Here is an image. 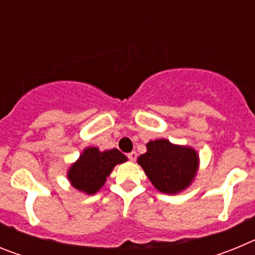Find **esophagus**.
<instances>
[{
    "mask_svg": "<svg viewBox=\"0 0 255 255\" xmlns=\"http://www.w3.org/2000/svg\"><path fill=\"white\" fill-rule=\"evenodd\" d=\"M128 158L130 159V161H136V158H138V153L135 152V150H132V152H130L129 154H128Z\"/></svg>",
    "mask_w": 255,
    "mask_h": 255,
    "instance_id": "34e87169",
    "label": "esophagus"
}]
</instances>
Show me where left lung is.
<instances>
[{
  "mask_svg": "<svg viewBox=\"0 0 255 255\" xmlns=\"http://www.w3.org/2000/svg\"><path fill=\"white\" fill-rule=\"evenodd\" d=\"M138 163L159 191L176 194L194 179L198 154L193 148L173 145L166 139H159L147 144V153L139 157Z\"/></svg>",
  "mask_w": 255,
  "mask_h": 255,
  "instance_id": "8db88e82",
  "label": "left lung"
}]
</instances>
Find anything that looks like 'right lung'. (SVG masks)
<instances>
[{"mask_svg":"<svg viewBox=\"0 0 255 255\" xmlns=\"http://www.w3.org/2000/svg\"><path fill=\"white\" fill-rule=\"evenodd\" d=\"M126 155L119 149L100 152L98 148H87L80 158L69 170L71 185L87 194H94L100 190L117 163L126 161Z\"/></svg>","mask_w":255,"mask_h":255,"instance_id":"add662e5","label":"right lung"}]
</instances>
